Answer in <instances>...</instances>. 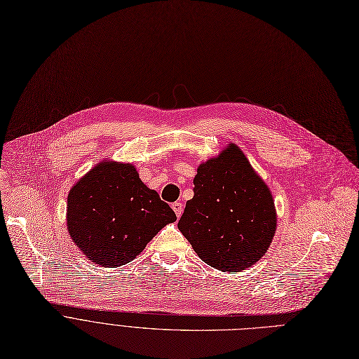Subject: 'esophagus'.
<instances>
[{
    "label": "esophagus",
    "mask_w": 359,
    "mask_h": 359,
    "mask_svg": "<svg viewBox=\"0 0 359 359\" xmlns=\"http://www.w3.org/2000/svg\"><path fill=\"white\" fill-rule=\"evenodd\" d=\"M172 209H174V212H175V215H177V218H180L181 213H182L184 206H182L181 202H175V203H172Z\"/></svg>",
    "instance_id": "1"
}]
</instances>
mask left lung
Wrapping results in <instances>:
<instances>
[{"label": "left lung", "instance_id": "obj_1", "mask_svg": "<svg viewBox=\"0 0 359 359\" xmlns=\"http://www.w3.org/2000/svg\"><path fill=\"white\" fill-rule=\"evenodd\" d=\"M194 198L178 229L196 255L222 271H242L267 252L276 209L266 182L235 144L198 167Z\"/></svg>", "mask_w": 359, "mask_h": 359}]
</instances>
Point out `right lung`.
I'll return each instance as SVG.
<instances>
[{"label":"right lung","mask_w":359,"mask_h":359,"mask_svg":"<svg viewBox=\"0 0 359 359\" xmlns=\"http://www.w3.org/2000/svg\"><path fill=\"white\" fill-rule=\"evenodd\" d=\"M66 221L72 241L93 264L118 267L177 217L134 165L103 161L69 191Z\"/></svg>","instance_id":"add662e5"}]
</instances>
